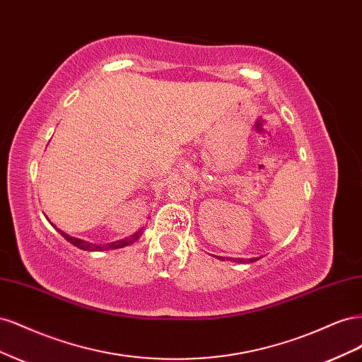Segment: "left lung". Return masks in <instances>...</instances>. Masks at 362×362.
<instances>
[{
    "label": "left lung",
    "instance_id": "left-lung-1",
    "mask_svg": "<svg viewBox=\"0 0 362 362\" xmlns=\"http://www.w3.org/2000/svg\"><path fill=\"white\" fill-rule=\"evenodd\" d=\"M216 258H218V259H222V261H225V258L223 257H216ZM229 259V258H228ZM258 258H249V259H245V258H231V261H234V262H254V261H257Z\"/></svg>",
    "mask_w": 362,
    "mask_h": 362
}]
</instances>
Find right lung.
Listing matches in <instances>:
<instances>
[{"label":"right lung","mask_w":362,"mask_h":362,"mask_svg":"<svg viewBox=\"0 0 362 362\" xmlns=\"http://www.w3.org/2000/svg\"><path fill=\"white\" fill-rule=\"evenodd\" d=\"M57 231L68 240L69 243H72L74 246H76L78 249H83V250H110V249H119V247H125V246H129L133 245L134 242H137V240L141 237V234H144L145 228L141 226L137 233H134L133 235H129L127 238H122V240H117V242H112V243H105V245H95V243H89V242H84V240L81 238H75V237H71L69 234L63 233L62 229L57 228Z\"/></svg>","instance_id":"right-lung-1"}]
</instances>
